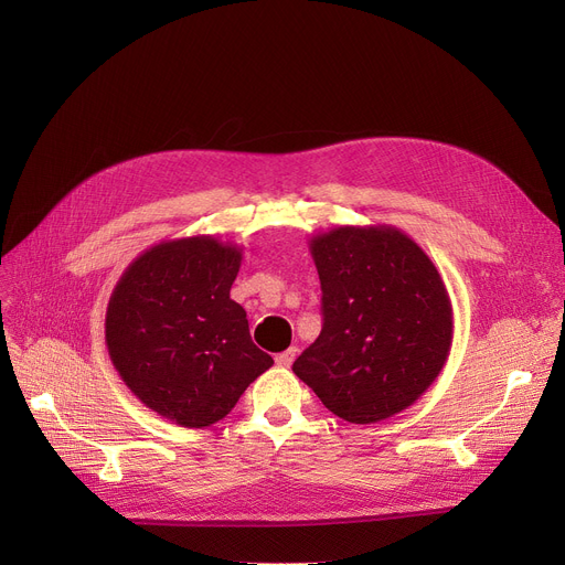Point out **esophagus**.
Wrapping results in <instances>:
<instances>
[{
  "mask_svg": "<svg viewBox=\"0 0 565 565\" xmlns=\"http://www.w3.org/2000/svg\"><path fill=\"white\" fill-rule=\"evenodd\" d=\"M295 358H298V348H288L286 352L277 354V364H279L281 369H288V366L295 362Z\"/></svg>",
  "mask_w": 565,
  "mask_h": 565,
  "instance_id": "esophagus-1",
  "label": "esophagus"
}]
</instances>
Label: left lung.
<instances>
[{"label": "left lung", "instance_id": "1", "mask_svg": "<svg viewBox=\"0 0 565 565\" xmlns=\"http://www.w3.org/2000/svg\"><path fill=\"white\" fill-rule=\"evenodd\" d=\"M322 332L292 373L350 424L417 403L454 343V307L430 256L392 224H339L311 235Z\"/></svg>", "mask_w": 565, "mask_h": 565}]
</instances>
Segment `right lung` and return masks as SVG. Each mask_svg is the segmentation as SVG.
Here are the masks:
<instances>
[{"label":"right lung","instance_id":"add662e5","mask_svg":"<svg viewBox=\"0 0 565 565\" xmlns=\"http://www.w3.org/2000/svg\"><path fill=\"white\" fill-rule=\"evenodd\" d=\"M241 263L243 247L213 233L173 237L141 252L111 290L109 360L126 387L175 426L217 424L275 364L231 300Z\"/></svg>","mask_w":565,"mask_h":565}]
</instances>
